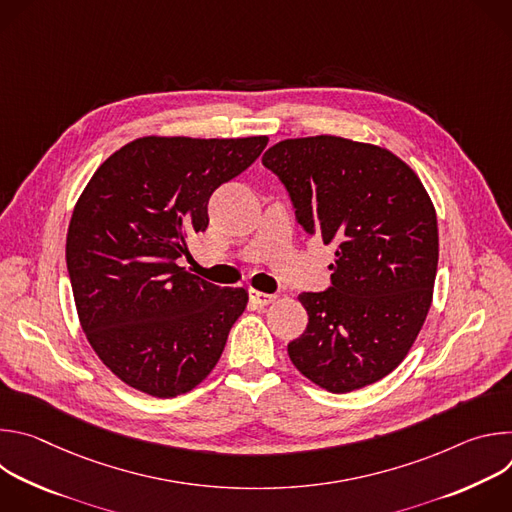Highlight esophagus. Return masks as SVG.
I'll return each instance as SVG.
<instances>
[{
	"label": "esophagus",
	"instance_id": "obj_1",
	"mask_svg": "<svg viewBox=\"0 0 512 512\" xmlns=\"http://www.w3.org/2000/svg\"><path fill=\"white\" fill-rule=\"evenodd\" d=\"M249 298L255 306H267L275 300L273 294H263V291H257V289H249Z\"/></svg>",
	"mask_w": 512,
	"mask_h": 512
}]
</instances>
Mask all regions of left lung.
<instances>
[{
    "mask_svg": "<svg viewBox=\"0 0 512 512\" xmlns=\"http://www.w3.org/2000/svg\"><path fill=\"white\" fill-rule=\"evenodd\" d=\"M263 166L285 186L296 221L336 245L332 285L304 291V334L287 344L296 369L330 393L387 377L413 346L437 271L435 208L395 154L336 135L283 139Z\"/></svg>",
    "mask_w": 512,
    "mask_h": 512,
    "instance_id": "obj_1",
    "label": "left lung"
}]
</instances>
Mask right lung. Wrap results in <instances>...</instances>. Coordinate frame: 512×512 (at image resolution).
<instances>
[{
	"label": "right lung",
	"mask_w": 512,
	"mask_h": 512,
	"mask_svg": "<svg viewBox=\"0 0 512 512\" xmlns=\"http://www.w3.org/2000/svg\"><path fill=\"white\" fill-rule=\"evenodd\" d=\"M267 141L139 137L83 190L66 235L72 296L93 350L129 387L176 397L221 358L247 289L208 283L178 259L206 231L212 192L245 172Z\"/></svg>",
	"instance_id": "right-lung-1"
}]
</instances>
